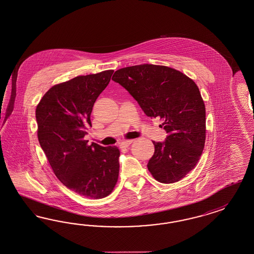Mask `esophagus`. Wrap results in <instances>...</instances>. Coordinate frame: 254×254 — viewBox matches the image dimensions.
I'll return each mask as SVG.
<instances>
[{
	"label": "esophagus",
	"instance_id": "obj_1",
	"mask_svg": "<svg viewBox=\"0 0 254 254\" xmlns=\"http://www.w3.org/2000/svg\"><path fill=\"white\" fill-rule=\"evenodd\" d=\"M132 142H133V140H125V141H122L121 143H120V147L121 148H128L129 147V145L131 144Z\"/></svg>",
	"mask_w": 254,
	"mask_h": 254
}]
</instances>
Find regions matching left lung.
<instances>
[{
	"instance_id": "8db88e82",
	"label": "left lung",
	"mask_w": 254,
	"mask_h": 254,
	"mask_svg": "<svg viewBox=\"0 0 254 254\" xmlns=\"http://www.w3.org/2000/svg\"><path fill=\"white\" fill-rule=\"evenodd\" d=\"M112 79L125 88L149 117L163 119L164 141H154L147 168L160 183L184 178L201 157L205 141V107L199 88L178 70L139 64L114 72Z\"/></svg>"
}]
</instances>
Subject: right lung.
Listing matches in <instances>:
<instances>
[{"mask_svg": "<svg viewBox=\"0 0 254 254\" xmlns=\"http://www.w3.org/2000/svg\"><path fill=\"white\" fill-rule=\"evenodd\" d=\"M114 70L79 76L51 88L36 107L37 137L53 173L81 196L101 199L114 190L120 151L84 140L96 98Z\"/></svg>", "mask_w": 254, "mask_h": 254, "instance_id": "1", "label": "right lung"}]
</instances>
